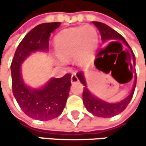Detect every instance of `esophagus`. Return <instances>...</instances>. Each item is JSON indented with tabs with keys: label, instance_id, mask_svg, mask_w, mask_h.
I'll use <instances>...</instances> for the list:
<instances>
[{
	"label": "esophagus",
	"instance_id": "34e87169",
	"mask_svg": "<svg viewBox=\"0 0 146 146\" xmlns=\"http://www.w3.org/2000/svg\"><path fill=\"white\" fill-rule=\"evenodd\" d=\"M71 82L72 83H76V82H79V78L76 74V72H72V76H71Z\"/></svg>",
	"mask_w": 146,
	"mask_h": 146
}]
</instances>
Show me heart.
I'll return each instance as SVG.
<instances>
[{"label": "heart", "mask_w": 146, "mask_h": 146, "mask_svg": "<svg viewBox=\"0 0 146 146\" xmlns=\"http://www.w3.org/2000/svg\"><path fill=\"white\" fill-rule=\"evenodd\" d=\"M98 44V34L93 26L86 25L71 28L59 32L55 38V49L63 59L76 57L80 65L92 58Z\"/></svg>", "instance_id": "obj_1"}]
</instances>
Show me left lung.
I'll use <instances>...</instances> for the list:
<instances>
[{"label":"left lung","instance_id":"obj_1","mask_svg":"<svg viewBox=\"0 0 146 146\" xmlns=\"http://www.w3.org/2000/svg\"><path fill=\"white\" fill-rule=\"evenodd\" d=\"M93 23L98 28V30L101 33L102 40V41H110V40H122L123 43H124L131 50L130 45L128 44L126 40L123 38V36H121L118 32H116L115 30H113L112 28L108 26L107 24L100 23V22H93ZM116 43H120L119 41H115ZM133 58V62L135 64V55L133 53L132 55ZM77 76L80 80V81L83 84L84 89H83V94H82V98H83V102L85 105L86 109L92 113L93 115L99 116V117H111L114 116L117 114L121 113L125 110V108L128 106V104L130 103L131 100L132 99L133 94L135 91L136 84H137V77L135 79V83L133 88L131 90V93L128 95V96L123 100L120 102L117 103H108L104 101H102L96 97H94V95L89 92V90L87 88V84L85 78L83 76V74L81 72H79L77 74Z\"/></svg>","mask_w":146,"mask_h":146}]
</instances>
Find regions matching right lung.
Masks as SVG:
<instances>
[{"mask_svg":"<svg viewBox=\"0 0 146 146\" xmlns=\"http://www.w3.org/2000/svg\"><path fill=\"white\" fill-rule=\"evenodd\" d=\"M60 24L48 23L36 26L19 44L10 66L12 91L16 102L28 116L41 121L53 119L63 112L70 91L71 74L52 79L42 89H31L23 81L20 66L30 53L48 50L50 35Z\"/></svg>","mask_w":146,"mask_h":146,"instance_id":"right-lung-1","label":"right lung"}]
</instances>
